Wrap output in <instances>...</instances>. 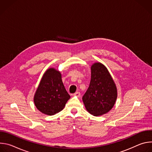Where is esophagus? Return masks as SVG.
<instances>
[{"mask_svg":"<svg viewBox=\"0 0 152 152\" xmlns=\"http://www.w3.org/2000/svg\"><path fill=\"white\" fill-rule=\"evenodd\" d=\"M80 92H79V91L76 92L75 93H74V94H73V96H77V97H79V96H80Z\"/></svg>","mask_w":152,"mask_h":152,"instance_id":"34e87169","label":"esophagus"}]
</instances>
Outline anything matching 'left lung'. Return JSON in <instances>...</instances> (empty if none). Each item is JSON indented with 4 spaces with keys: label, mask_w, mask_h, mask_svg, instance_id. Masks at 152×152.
<instances>
[{
    "label": "left lung",
    "mask_w": 152,
    "mask_h": 152,
    "mask_svg": "<svg viewBox=\"0 0 152 152\" xmlns=\"http://www.w3.org/2000/svg\"><path fill=\"white\" fill-rule=\"evenodd\" d=\"M91 81L82 100L89 113L99 116L109 112L117 97V90L110 73L103 64H93Z\"/></svg>",
    "instance_id": "1"
}]
</instances>
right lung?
Wrapping results in <instances>:
<instances>
[{
  "label": "right lung",
  "instance_id": "add662e5",
  "mask_svg": "<svg viewBox=\"0 0 152 152\" xmlns=\"http://www.w3.org/2000/svg\"><path fill=\"white\" fill-rule=\"evenodd\" d=\"M70 98L62 81L61 73L50 68L42 76L34 101L40 112L52 115L62 111Z\"/></svg>",
  "mask_w": 152,
  "mask_h": 152
}]
</instances>
